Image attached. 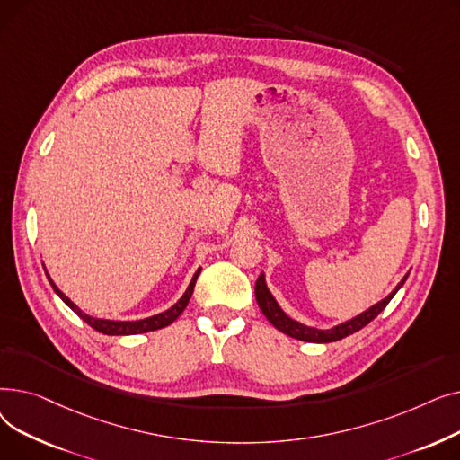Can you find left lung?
<instances>
[{"mask_svg": "<svg viewBox=\"0 0 460 460\" xmlns=\"http://www.w3.org/2000/svg\"><path fill=\"white\" fill-rule=\"evenodd\" d=\"M408 276H404V279L395 287V291L385 296L382 302H378L376 305L369 307L367 311L361 313V315L354 317L352 321H347L340 326H335L332 330H317V328H309V326H304L293 319H288L285 313L281 311V307L278 305V302L274 300V296L270 295V291L267 288V283H264V276L261 274L257 283H255V298H257V304L261 307V311L264 313V317H267L279 332L287 333L295 337V340H300V341H309V343H332V341H340L343 340V337L361 330L364 326H367L378 313L390 304V300L395 296V293L399 291V288L402 287V283L406 281Z\"/></svg>", "mask_w": 460, "mask_h": 460, "instance_id": "1", "label": "left lung"}]
</instances>
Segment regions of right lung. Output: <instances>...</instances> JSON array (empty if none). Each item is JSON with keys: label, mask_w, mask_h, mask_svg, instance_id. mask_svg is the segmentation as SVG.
<instances>
[{"label": "right lung", "mask_w": 460, "mask_h": 460, "mask_svg": "<svg viewBox=\"0 0 460 460\" xmlns=\"http://www.w3.org/2000/svg\"><path fill=\"white\" fill-rule=\"evenodd\" d=\"M198 276H199V272L191 278V281H190V285H188V288H186V293L182 295V298H181L172 309H167V311H164V313H158V315L149 317V319H141V321H106V319L89 317V315H85V313H84L78 305L72 304V302L59 291V288L56 287V283L50 279V276H48V281L52 283L54 291L59 295V298H61L72 311H75L82 321H85V323H87L91 328H94L96 332L106 333V335H132V333H145V332L160 330V328H164V326H167V324H172L173 321H177L181 313L186 309L190 298H191L193 285H196Z\"/></svg>", "instance_id": "right-lung-1"}]
</instances>
